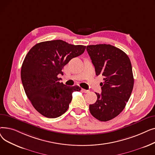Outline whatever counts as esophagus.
<instances>
[{
    "mask_svg": "<svg viewBox=\"0 0 155 155\" xmlns=\"http://www.w3.org/2000/svg\"><path fill=\"white\" fill-rule=\"evenodd\" d=\"M82 91L84 93H88L89 92H90L88 90H85V89H84V88H82Z\"/></svg>",
    "mask_w": 155,
    "mask_h": 155,
    "instance_id": "esophagus-1",
    "label": "esophagus"
}]
</instances>
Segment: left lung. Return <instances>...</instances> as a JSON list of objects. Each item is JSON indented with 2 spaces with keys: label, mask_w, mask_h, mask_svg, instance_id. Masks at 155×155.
<instances>
[{
  "label": "left lung",
  "mask_w": 155,
  "mask_h": 155,
  "mask_svg": "<svg viewBox=\"0 0 155 155\" xmlns=\"http://www.w3.org/2000/svg\"><path fill=\"white\" fill-rule=\"evenodd\" d=\"M87 51L97 76L104 77L102 93H95V103L89 105L91 114L101 121H108L124 109L131 96L134 78L131 61L120 49L110 45H88Z\"/></svg>",
  "instance_id": "obj_1"
}]
</instances>
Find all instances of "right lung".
<instances>
[{"mask_svg":"<svg viewBox=\"0 0 155 155\" xmlns=\"http://www.w3.org/2000/svg\"><path fill=\"white\" fill-rule=\"evenodd\" d=\"M86 48L64 41L53 40L35 45L22 64L21 77L24 91L32 106L48 118H56L66 112L72 93L80 91L77 85H64L58 77L70 60L82 54Z\"/></svg>","mask_w":155,"mask_h":155,"instance_id":"1","label":"right lung"}]
</instances>
